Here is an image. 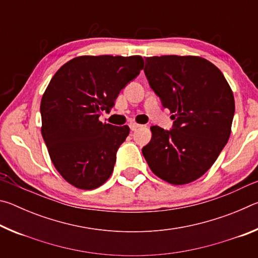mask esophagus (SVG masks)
Returning <instances> with one entry per match:
<instances>
[{
	"label": "esophagus",
	"instance_id": "obj_1",
	"mask_svg": "<svg viewBox=\"0 0 258 258\" xmlns=\"http://www.w3.org/2000/svg\"><path fill=\"white\" fill-rule=\"evenodd\" d=\"M140 126H141L140 124H137V123H131V124H130V128L132 130V131H135V130H138V128L140 127Z\"/></svg>",
	"mask_w": 258,
	"mask_h": 258
}]
</instances>
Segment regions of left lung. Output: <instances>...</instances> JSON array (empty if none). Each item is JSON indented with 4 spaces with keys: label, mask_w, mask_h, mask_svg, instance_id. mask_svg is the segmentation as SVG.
<instances>
[{
    "label": "left lung",
    "mask_w": 258,
    "mask_h": 258,
    "mask_svg": "<svg viewBox=\"0 0 258 258\" xmlns=\"http://www.w3.org/2000/svg\"><path fill=\"white\" fill-rule=\"evenodd\" d=\"M146 76L174 120L171 131L151 126L142 148L155 175L174 185L203 176L228 142L234 98L211 61L197 55L147 56Z\"/></svg>",
    "instance_id": "1"
}]
</instances>
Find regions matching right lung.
I'll list each match as a JSON object with an SVG mask.
<instances>
[{
	"instance_id": "1",
	"label": "right lung",
	"mask_w": 258,
	"mask_h": 258,
	"mask_svg": "<svg viewBox=\"0 0 258 258\" xmlns=\"http://www.w3.org/2000/svg\"><path fill=\"white\" fill-rule=\"evenodd\" d=\"M145 66L140 55H81L61 66L41 101L42 137L58 173L77 189L102 185L113 171L127 125L99 120Z\"/></svg>"
}]
</instances>
